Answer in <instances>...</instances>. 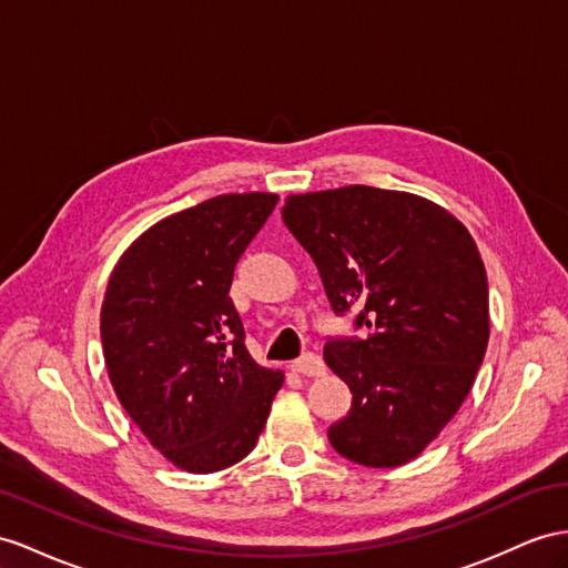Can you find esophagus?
Here are the masks:
<instances>
[{"label":"esophagus","instance_id":"esophagus-1","mask_svg":"<svg viewBox=\"0 0 568 568\" xmlns=\"http://www.w3.org/2000/svg\"><path fill=\"white\" fill-rule=\"evenodd\" d=\"M293 372H297L302 376H322V374H326V365L318 355L304 353L300 359L293 362Z\"/></svg>","mask_w":568,"mask_h":568}]
</instances>
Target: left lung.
Wrapping results in <instances>:
<instances>
[{
	"label": "left lung",
	"mask_w": 568,
	"mask_h": 568,
	"mask_svg": "<svg viewBox=\"0 0 568 568\" xmlns=\"http://www.w3.org/2000/svg\"><path fill=\"white\" fill-rule=\"evenodd\" d=\"M283 221L333 312L355 310V326L369 328L324 345L353 394L351 413L328 427L331 446L367 468L417 458L485 359L489 290L475 240L436 203L365 184L287 196Z\"/></svg>",
	"instance_id": "1"
}]
</instances>
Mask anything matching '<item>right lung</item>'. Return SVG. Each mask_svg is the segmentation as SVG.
I'll use <instances>...</instances> for the list:
<instances>
[{
  "label": "right lung",
  "mask_w": 568,
  "mask_h": 568,
  "mask_svg": "<svg viewBox=\"0 0 568 568\" xmlns=\"http://www.w3.org/2000/svg\"><path fill=\"white\" fill-rule=\"evenodd\" d=\"M278 196L223 194L155 223L114 266L100 341L122 408L186 473L256 446L283 372L256 365L230 300L240 256Z\"/></svg>",
  "instance_id": "obj_1"
}]
</instances>
